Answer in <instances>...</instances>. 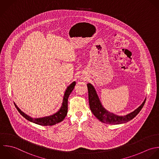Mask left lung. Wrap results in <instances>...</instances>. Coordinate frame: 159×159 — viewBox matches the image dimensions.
<instances>
[{
	"label": "left lung",
	"mask_w": 159,
	"mask_h": 159,
	"mask_svg": "<svg viewBox=\"0 0 159 159\" xmlns=\"http://www.w3.org/2000/svg\"><path fill=\"white\" fill-rule=\"evenodd\" d=\"M87 88L89 92V106L92 113L100 121L107 124L118 125L128 122L133 119L140 112L146 100V98L142 105L132 113L123 116H118L113 113H110L103 107L100 102L97 93L92 84H88Z\"/></svg>",
	"instance_id": "8db88e82"
}]
</instances>
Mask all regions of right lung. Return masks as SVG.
<instances>
[{
  "label": "right lung",
  "instance_id": "add662e5",
  "mask_svg": "<svg viewBox=\"0 0 159 159\" xmlns=\"http://www.w3.org/2000/svg\"><path fill=\"white\" fill-rule=\"evenodd\" d=\"M75 85V82H74L67 88V89L65 92L64 95L62 104V106H61L60 110L57 113H56L55 114H54L51 116H46V117L40 118H32L30 116H28L27 115L25 114L23 112H22L17 107V106L15 105V103H14V104H15V106L16 108L18 111V112L27 120H28L31 122H33L35 124L41 125V126L54 125H56L57 123H59L61 122L62 121H63V120L66 116L67 113L68 98H69L70 93L72 92V91L74 89Z\"/></svg>",
  "mask_w": 159,
  "mask_h": 159
}]
</instances>
